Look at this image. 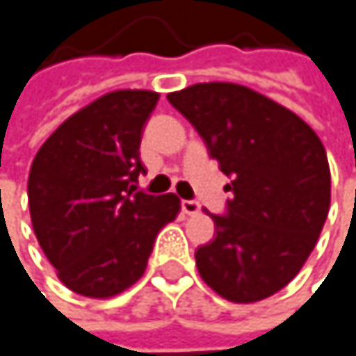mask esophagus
<instances>
[{"label": "esophagus", "mask_w": 356, "mask_h": 356, "mask_svg": "<svg viewBox=\"0 0 356 356\" xmlns=\"http://www.w3.org/2000/svg\"><path fill=\"white\" fill-rule=\"evenodd\" d=\"M181 211L186 215H196L200 211V202H196V200H181Z\"/></svg>", "instance_id": "esophagus-1"}]
</instances>
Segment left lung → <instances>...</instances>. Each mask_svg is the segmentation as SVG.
Returning <instances> with one entry per match:
<instances>
[{"label": "left lung", "instance_id": "left-lung-1", "mask_svg": "<svg viewBox=\"0 0 356 356\" xmlns=\"http://www.w3.org/2000/svg\"><path fill=\"white\" fill-rule=\"evenodd\" d=\"M166 99L232 177L225 215H211L217 234L196 249L202 281L236 304L274 296L302 270L329 213L321 139L300 115L241 84H194Z\"/></svg>", "mask_w": 356, "mask_h": 356}]
</instances>
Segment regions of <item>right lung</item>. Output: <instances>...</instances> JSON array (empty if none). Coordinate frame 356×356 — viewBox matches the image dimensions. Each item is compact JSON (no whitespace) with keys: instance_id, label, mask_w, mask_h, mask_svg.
Instances as JSON below:
<instances>
[{"instance_id":"add662e5","label":"right lung","mask_w":356,"mask_h":356,"mask_svg":"<svg viewBox=\"0 0 356 356\" xmlns=\"http://www.w3.org/2000/svg\"><path fill=\"white\" fill-rule=\"evenodd\" d=\"M160 95L115 90L67 118L29 172L33 232L60 283L105 300L135 285L154 241L181 209L175 194L137 192L139 147Z\"/></svg>"}]
</instances>
